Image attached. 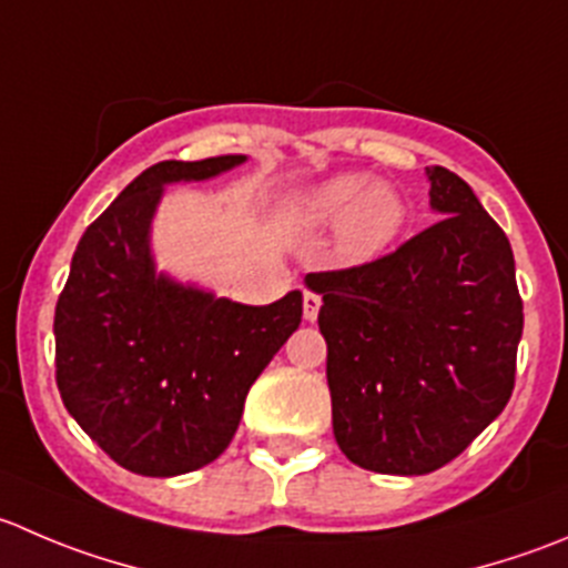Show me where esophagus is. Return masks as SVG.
Wrapping results in <instances>:
<instances>
[{"label": "esophagus", "mask_w": 568, "mask_h": 568, "mask_svg": "<svg viewBox=\"0 0 568 568\" xmlns=\"http://www.w3.org/2000/svg\"><path fill=\"white\" fill-rule=\"evenodd\" d=\"M318 307H322V296L313 294V291H305V294H302V313H305L307 322H316Z\"/></svg>", "instance_id": "obj_1"}]
</instances>
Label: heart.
I'll return each mask as SVG.
<instances>
[{"mask_svg": "<svg viewBox=\"0 0 568 568\" xmlns=\"http://www.w3.org/2000/svg\"><path fill=\"white\" fill-rule=\"evenodd\" d=\"M296 213L313 227L338 224V250L366 261L388 250L407 224V205L390 185H368L363 174H338L296 202Z\"/></svg>", "mask_w": 568, "mask_h": 568, "instance_id": "heart-1", "label": "heart"}]
</instances>
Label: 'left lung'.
<instances>
[{
  "mask_svg": "<svg viewBox=\"0 0 568 568\" xmlns=\"http://www.w3.org/2000/svg\"><path fill=\"white\" fill-rule=\"evenodd\" d=\"M438 213L390 255L307 274L322 294L333 433L377 475H427L505 410L525 327L508 235L469 183L427 169Z\"/></svg>",
  "mask_w": 568,
  "mask_h": 568,
  "instance_id": "left-lung-1",
  "label": "left lung"
}]
</instances>
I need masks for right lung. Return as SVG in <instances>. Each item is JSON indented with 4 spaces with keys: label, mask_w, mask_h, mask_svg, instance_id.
I'll return each mask as SVG.
<instances>
[{
    "label": "right lung",
    "mask_w": 568,
    "mask_h": 568,
    "mask_svg": "<svg viewBox=\"0 0 568 568\" xmlns=\"http://www.w3.org/2000/svg\"><path fill=\"white\" fill-rule=\"evenodd\" d=\"M244 155L163 161L82 233L54 307V379L82 430L144 477L216 460L244 399L302 322V294L241 305L155 272L150 227L163 185L207 180Z\"/></svg>",
    "instance_id": "1"
}]
</instances>
